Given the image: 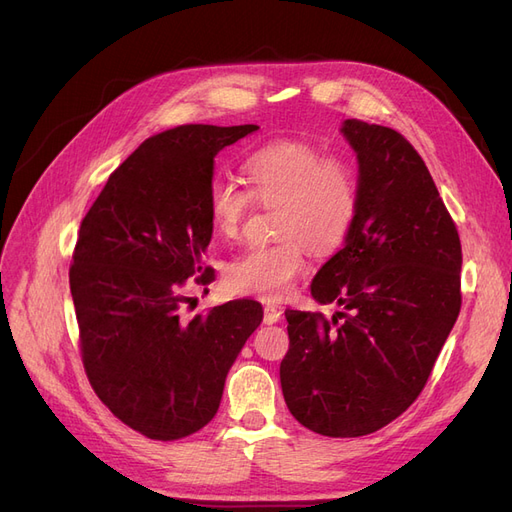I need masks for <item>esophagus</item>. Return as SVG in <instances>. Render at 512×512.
<instances>
[{
    "label": "esophagus",
    "mask_w": 512,
    "mask_h": 512,
    "mask_svg": "<svg viewBox=\"0 0 512 512\" xmlns=\"http://www.w3.org/2000/svg\"><path fill=\"white\" fill-rule=\"evenodd\" d=\"M282 316V309L277 305H265V324H275Z\"/></svg>",
    "instance_id": "esophagus-1"
}]
</instances>
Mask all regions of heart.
<instances>
[{"label":"heart","mask_w":512,"mask_h":512,"mask_svg":"<svg viewBox=\"0 0 512 512\" xmlns=\"http://www.w3.org/2000/svg\"><path fill=\"white\" fill-rule=\"evenodd\" d=\"M250 190L232 179H213L207 213L226 239L241 235L254 198L273 207L282 239L252 245L226 265V284L237 294L280 301L307 269V247L331 254L344 245L359 213V179L354 168L305 141H277L256 149L243 164Z\"/></svg>","instance_id":"obj_1"}]
</instances>
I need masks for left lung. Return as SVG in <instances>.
Returning a JSON list of instances; mask_svg holds the SVG:
<instances>
[{
	"instance_id": "1",
	"label": "left lung",
	"mask_w": 512,
	"mask_h": 512,
	"mask_svg": "<svg viewBox=\"0 0 512 512\" xmlns=\"http://www.w3.org/2000/svg\"><path fill=\"white\" fill-rule=\"evenodd\" d=\"M342 132L359 158V213L312 297L346 312L286 309L280 380L303 427L359 438L425 389L461 309V241L408 138L361 119H346Z\"/></svg>"
}]
</instances>
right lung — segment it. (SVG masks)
<instances>
[{
    "instance_id": "right-lung-1",
    "label": "right lung",
    "mask_w": 512,
    "mask_h": 512,
    "mask_svg": "<svg viewBox=\"0 0 512 512\" xmlns=\"http://www.w3.org/2000/svg\"><path fill=\"white\" fill-rule=\"evenodd\" d=\"M258 126L185 123L138 147L108 177L83 218L70 292L91 389L121 423L173 442L220 408L228 369L262 305L237 299L183 318V286L211 284L207 190L213 158Z\"/></svg>"
}]
</instances>
